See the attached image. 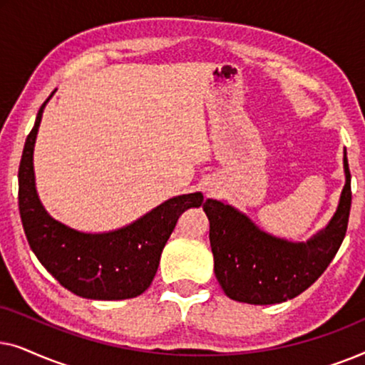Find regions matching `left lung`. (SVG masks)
Instances as JSON below:
<instances>
[{
  "instance_id": "8db88e82",
  "label": "left lung",
  "mask_w": 365,
  "mask_h": 365,
  "mask_svg": "<svg viewBox=\"0 0 365 365\" xmlns=\"http://www.w3.org/2000/svg\"><path fill=\"white\" fill-rule=\"evenodd\" d=\"M346 184L329 224L306 242H292L259 229L246 214L217 199L202 204L209 219L214 274L232 301L269 306L286 302L321 277L336 256L351 212V173L344 151Z\"/></svg>"
}]
</instances>
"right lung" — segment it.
Instances as JSON below:
<instances>
[{
    "mask_svg": "<svg viewBox=\"0 0 365 365\" xmlns=\"http://www.w3.org/2000/svg\"><path fill=\"white\" fill-rule=\"evenodd\" d=\"M51 96L39 108L18 171L19 214L29 247L44 269L79 297L94 301L136 297L151 286L179 216L189 207L201 206L202 194L168 199L134 222L108 232H83L56 221L39 201L33 168L34 143Z\"/></svg>",
    "mask_w": 365,
    "mask_h": 365,
    "instance_id": "right-lung-1",
    "label": "right lung"
}]
</instances>
